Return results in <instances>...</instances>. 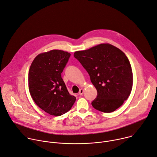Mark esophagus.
I'll list each match as a JSON object with an SVG mask.
<instances>
[{
  "label": "esophagus",
  "mask_w": 157,
  "mask_h": 157,
  "mask_svg": "<svg viewBox=\"0 0 157 157\" xmlns=\"http://www.w3.org/2000/svg\"><path fill=\"white\" fill-rule=\"evenodd\" d=\"M83 92H84V90H83V89H80V90H79L78 94H79L80 95H83Z\"/></svg>",
  "instance_id": "34e87169"
}]
</instances>
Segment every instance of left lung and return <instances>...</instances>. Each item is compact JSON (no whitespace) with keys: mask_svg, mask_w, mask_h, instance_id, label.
<instances>
[{"mask_svg":"<svg viewBox=\"0 0 157 157\" xmlns=\"http://www.w3.org/2000/svg\"><path fill=\"white\" fill-rule=\"evenodd\" d=\"M90 75L97 90L93 107L104 113L114 112L128 98L133 86L130 63L124 52L108 44H100L74 54Z\"/></svg>","mask_w":157,"mask_h":157,"instance_id":"left-lung-1","label":"left lung"}]
</instances>
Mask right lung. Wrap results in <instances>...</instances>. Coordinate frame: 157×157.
<instances>
[{
  "label": "right lung",
  "mask_w": 157,
  "mask_h": 157,
  "mask_svg": "<svg viewBox=\"0 0 157 157\" xmlns=\"http://www.w3.org/2000/svg\"><path fill=\"white\" fill-rule=\"evenodd\" d=\"M71 54L52 50L39 54L31 63L29 89L33 101L51 115L60 116L71 109L76 97L70 94L61 73Z\"/></svg>",
  "instance_id": "obj_1"
}]
</instances>
